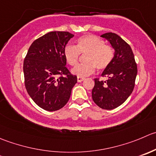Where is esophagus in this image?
I'll return each instance as SVG.
<instances>
[{"label": "esophagus", "instance_id": "esophagus-1", "mask_svg": "<svg viewBox=\"0 0 156 156\" xmlns=\"http://www.w3.org/2000/svg\"><path fill=\"white\" fill-rule=\"evenodd\" d=\"M84 80V78H81V77H78L77 78V81H78V82H81V81H83Z\"/></svg>", "mask_w": 156, "mask_h": 156}]
</instances>
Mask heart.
I'll return each mask as SVG.
<instances>
[{"label": "heart", "instance_id": "heart-1", "mask_svg": "<svg viewBox=\"0 0 156 156\" xmlns=\"http://www.w3.org/2000/svg\"><path fill=\"white\" fill-rule=\"evenodd\" d=\"M80 53L85 54V62L79 64L72 69V73L78 77H85L94 73L95 69L103 70L111 62L113 50L105 45L104 40L94 35H87L80 37L76 46L68 45L64 49L66 62L74 66L78 63Z\"/></svg>", "mask_w": 156, "mask_h": 156}]
</instances>
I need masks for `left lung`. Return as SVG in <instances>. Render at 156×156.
<instances>
[{"label":"left lung","mask_w":156,"mask_h":156,"mask_svg":"<svg viewBox=\"0 0 156 156\" xmlns=\"http://www.w3.org/2000/svg\"><path fill=\"white\" fill-rule=\"evenodd\" d=\"M114 49L110 64L101 74L106 81L94 79L92 90L94 102L104 110H113L121 105L132 94L137 75V66L132 49L118 35H101Z\"/></svg>","instance_id":"1"}]
</instances>
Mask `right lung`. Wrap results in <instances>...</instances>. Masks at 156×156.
Returning <instances> with one entry per match:
<instances>
[{
	"mask_svg": "<svg viewBox=\"0 0 156 156\" xmlns=\"http://www.w3.org/2000/svg\"><path fill=\"white\" fill-rule=\"evenodd\" d=\"M74 36L69 32H49L31 44L23 62L25 87L38 106L48 111L64 107L77 76L68 70L64 49Z\"/></svg>",
	"mask_w": 156,
	"mask_h": 156,
	"instance_id": "right-lung-1",
	"label": "right lung"
}]
</instances>
